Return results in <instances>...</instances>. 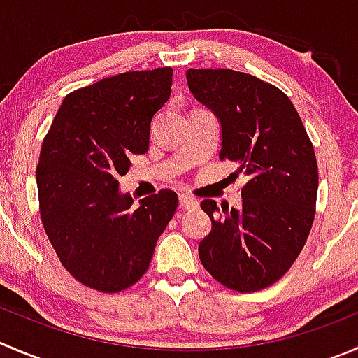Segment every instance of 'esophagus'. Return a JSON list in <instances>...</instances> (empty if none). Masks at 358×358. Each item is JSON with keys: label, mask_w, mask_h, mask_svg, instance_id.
I'll return each instance as SVG.
<instances>
[{"label": "esophagus", "mask_w": 358, "mask_h": 358, "mask_svg": "<svg viewBox=\"0 0 358 358\" xmlns=\"http://www.w3.org/2000/svg\"><path fill=\"white\" fill-rule=\"evenodd\" d=\"M197 199L196 197L189 196V194H180V206L185 208V210H194V208H197Z\"/></svg>", "instance_id": "obj_1"}]
</instances>
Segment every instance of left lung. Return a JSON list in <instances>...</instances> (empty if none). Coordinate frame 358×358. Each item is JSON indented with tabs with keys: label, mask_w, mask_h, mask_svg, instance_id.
Masks as SVG:
<instances>
[{
	"label": "left lung",
	"mask_w": 358,
	"mask_h": 358,
	"mask_svg": "<svg viewBox=\"0 0 358 358\" xmlns=\"http://www.w3.org/2000/svg\"><path fill=\"white\" fill-rule=\"evenodd\" d=\"M187 83L220 120V159L248 176L241 210L201 203L211 220L199 243L201 264L227 289L257 292L289 271L311 231L318 190L313 145L289 96L271 83L234 69H189Z\"/></svg>",
	"instance_id": "left-lung-1"
}]
</instances>
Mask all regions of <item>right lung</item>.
<instances>
[{
  "instance_id": "obj_1",
  "label": "right lung",
  "mask_w": 358,
  "mask_h": 358,
  "mask_svg": "<svg viewBox=\"0 0 358 358\" xmlns=\"http://www.w3.org/2000/svg\"><path fill=\"white\" fill-rule=\"evenodd\" d=\"M173 68L127 71L69 92L36 168L45 232L66 271L113 294L147 273L178 196L159 190L133 206L119 190L131 157L145 154L150 124L171 94Z\"/></svg>"
}]
</instances>
